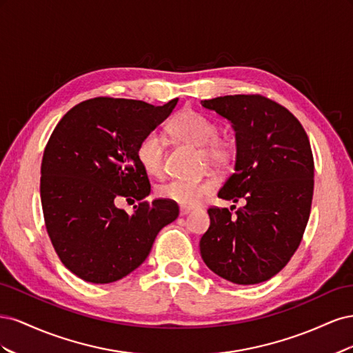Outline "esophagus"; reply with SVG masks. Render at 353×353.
I'll return each instance as SVG.
<instances>
[{
  "mask_svg": "<svg viewBox=\"0 0 353 353\" xmlns=\"http://www.w3.org/2000/svg\"><path fill=\"white\" fill-rule=\"evenodd\" d=\"M190 212H191L190 208H181V209H179V215H181V216H185V215H188Z\"/></svg>",
  "mask_w": 353,
  "mask_h": 353,
  "instance_id": "obj_1",
  "label": "esophagus"
}]
</instances>
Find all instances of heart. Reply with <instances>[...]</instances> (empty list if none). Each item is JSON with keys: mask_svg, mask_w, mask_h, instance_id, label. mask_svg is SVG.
Returning a JSON list of instances; mask_svg holds the SVG:
<instances>
[{"mask_svg": "<svg viewBox=\"0 0 353 353\" xmlns=\"http://www.w3.org/2000/svg\"><path fill=\"white\" fill-rule=\"evenodd\" d=\"M169 131L179 141L201 147L200 159L218 169L231 166L236 147L228 138L218 137V125L208 116L196 110L185 109L178 113L169 123ZM137 160L144 172L150 176H162L165 172V144L156 131L147 132L137 145ZM215 190V181L174 179L157 188V194L183 208H194Z\"/></svg>", "mask_w": 353, "mask_h": 353, "instance_id": "1", "label": "heart"}]
</instances>
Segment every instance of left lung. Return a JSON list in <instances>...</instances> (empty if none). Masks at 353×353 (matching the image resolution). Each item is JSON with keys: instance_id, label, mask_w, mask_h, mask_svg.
<instances>
[{"instance_id": "1", "label": "left lung", "mask_w": 353, "mask_h": 353, "mask_svg": "<svg viewBox=\"0 0 353 353\" xmlns=\"http://www.w3.org/2000/svg\"><path fill=\"white\" fill-rule=\"evenodd\" d=\"M201 105L227 117L236 131V172L218 197L244 200L232 219L227 208L208 209L201 258L234 284L263 283L284 268L302 241L314 196L311 143L294 114L263 95H223Z\"/></svg>"}]
</instances>
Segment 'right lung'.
<instances>
[{
	"label": "right lung",
	"mask_w": 353,
	"mask_h": 353,
	"mask_svg": "<svg viewBox=\"0 0 353 353\" xmlns=\"http://www.w3.org/2000/svg\"><path fill=\"white\" fill-rule=\"evenodd\" d=\"M176 103L95 97L72 108L52 131L41 163L42 212L61 263L83 281L108 284L131 274L178 218L176 203L144 200L152 187L135 154ZM119 198L139 201L132 216L115 206Z\"/></svg>",
	"instance_id": "obj_1"
}]
</instances>
